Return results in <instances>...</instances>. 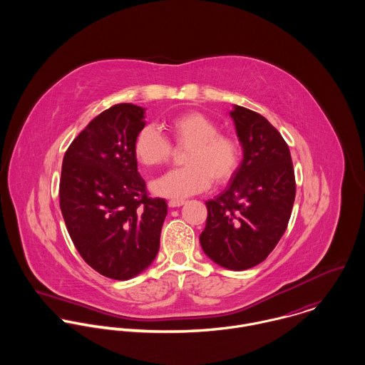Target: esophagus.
I'll use <instances>...</instances> for the list:
<instances>
[{
    "instance_id": "obj_1",
    "label": "esophagus",
    "mask_w": 365,
    "mask_h": 365,
    "mask_svg": "<svg viewBox=\"0 0 365 365\" xmlns=\"http://www.w3.org/2000/svg\"><path fill=\"white\" fill-rule=\"evenodd\" d=\"M184 204H185L184 200H170V201H168V207H170V208H177V207H181V205H184Z\"/></svg>"
}]
</instances>
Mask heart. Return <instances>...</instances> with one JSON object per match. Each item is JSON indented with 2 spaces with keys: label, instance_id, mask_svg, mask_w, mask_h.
Wrapping results in <instances>:
<instances>
[{
  "label": "heart",
  "instance_id": "1",
  "mask_svg": "<svg viewBox=\"0 0 365 365\" xmlns=\"http://www.w3.org/2000/svg\"><path fill=\"white\" fill-rule=\"evenodd\" d=\"M177 148H188L185 167L171 170L153 181L152 191L167 198H184L229 181L240 164V143L229 133H219L215 120L201 112H184L167 122ZM133 153L145 167H157L170 160L173 146L153 125H145L133 142Z\"/></svg>",
  "mask_w": 365,
  "mask_h": 365
}]
</instances>
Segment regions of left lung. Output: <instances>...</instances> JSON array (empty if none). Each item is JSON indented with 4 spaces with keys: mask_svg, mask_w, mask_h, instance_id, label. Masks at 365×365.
Wrapping results in <instances>:
<instances>
[{
    "mask_svg": "<svg viewBox=\"0 0 365 365\" xmlns=\"http://www.w3.org/2000/svg\"><path fill=\"white\" fill-rule=\"evenodd\" d=\"M230 116L243 161L227 188L207 204L200 236L209 259L227 269L252 268L274 250L287 230L295 201L289 148L260 113L235 105Z\"/></svg>",
    "mask_w": 365,
    "mask_h": 365,
    "instance_id": "obj_1",
    "label": "left lung"
}]
</instances>
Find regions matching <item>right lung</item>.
Here are the masks:
<instances>
[{
    "instance_id": "right-lung-1",
    "label": "right lung",
    "mask_w": 365,
    "mask_h": 365,
    "mask_svg": "<svg viewBox=\"0 0 365 365\" xmlns=\"http://www.w3.org/2000/svg\"><path fill=\"white\" fill-rule=\"evenodd\" d=\"M145 125V108L113 105L63 158L58 195L68 235L84 261L112 279L133 278L153 262L167 215L138 171L133 142Z\"/></svg>"
}]
</instances>
